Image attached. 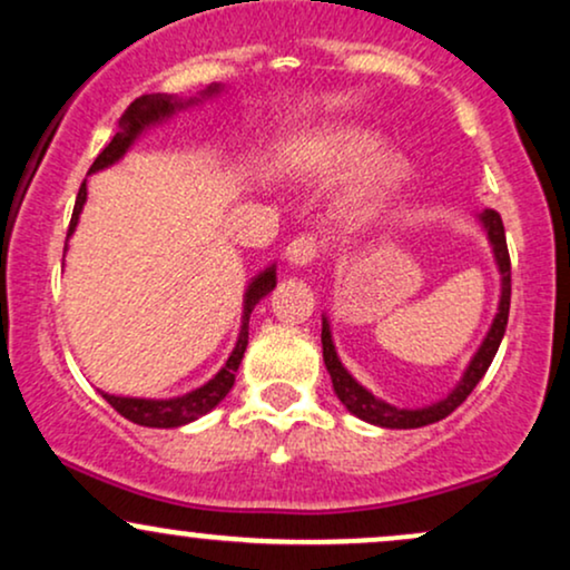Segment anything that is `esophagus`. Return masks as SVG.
Instances as JSON below:
<instances>
[{
  "label": "esophagus",
  "mask_w": 570,
  "mask_h": 570,
  "mask_svg": "<svg viewBox=\"0 0 570 570\" xmlns=\"http://www.w3.org/2000/svg\"><path fill=\"white\" fill-rule=\"evenodd\" d=\"M286 263L294 265V267H307L316 263L318 257V244L313 235H299V238H294L289 246H286Z\"/></svg>",
  "instance_id": "34e87169"
}]
</instances>
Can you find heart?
Segmentation results:
<instances>
[{"instance_id":"b5f03b06","label":"heart","mask_w":570,"mask_h":570,"mask_svg":"<svg viewBox=\"0 0 570 570\" xmlns=\"http://www.w3.org/2000/svg\"><path fill=\"white\" fill-rule=\"evenodd\" d=\"M381 130L356 122H324L294 141L289 163L313 179H340L362 169L345 195V217L370 219L389 203L410 176V163L396 149H383Z\"/></svg>"}]
</instances>
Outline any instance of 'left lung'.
Masks as SVG:
<instances>
[{"label": "left lung", "mask_w": 570, "mask_h": 570, "mask_svg": "<svg viewBox=\"0 0 570 570\" xmlns=\"http://www.w3.org/2000/svg\"><path fill=\"white\" fill-rule=\"evenodd\" d=\"M480 219L482 230L488 235V244L493 248V259L495 267H499V276H501V297H499V313L493 316V324H490L485 340L480 343V348L472 356V362L466 364L463 370L461 381L455 383V389L450 391L448 396L440 399V402L426 404V407H394V404L383 402L377 399L372 391L364 389L356 377L351 375L348 370L343 367L340 362L335 343H332V330H330V318L322 316V348H324V364L326 372L332 377V389L340 402L345 404V410L351 415L362 417V421L372 423V426H381V429H421L429 426V423L442 421L453 412L458 404L466 402V396L472 394L474 385L482 381L485 375L490 362H493L495 351H499L503 332H507V322H509V299H512V265H509V252H507V235H503V222L499 217V212L493 208H485L482 214H476Z\"/></svg>", "instance_id": "left-lung-1"}]
</instances>
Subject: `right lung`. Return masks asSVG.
I'll return each instance as SVG.
<instances>
[{"instance_id": "1", "label": "right lung", "mask_w": 570, "mask_h": 570, "mask_svg": "<svg viewBox=\"0 0 570 570\" xmlns=\"http://www.w3.org/2000/svg\"><path fill=\"white\" fill-rule=\"evenodd\" d=\"M222 90H225V85L214 82L193 98H179V96H166V94H147L141 98H136V101L126 109V115L120 117V126H117L115 139L104 147V153L94 160V166H90L88 174L104 171V168L115 166L117 160L126 158L128 149L134 147L136 139H139L141 134H147L149 128L163 126V122L171 120V117L176 112H181V109L195 107V104L208 101V98H217ZM85 200H88V185L82 181L80 193H77L75 214H71V222H69L67 248H69L71 233L77 230V222H80ZM273 289H276V263L267 265L265 271H259L257 276L248 281V286L244 292V313H240V330H238V340H235V348L230 356H227L225 367H222L217 375L212 377V381L203 383L200 389L189 391V394L174 396V399L115 396V394H104V391H101V396L107 399V402L112 404V407L120 412L122 417L139 423V426L176 429V426H185V423L198 421L200 415L212 412L222 402V399L230 394V389L235 383V372H238L240 358H244V351L248 345V318H252V311L257 307L259 299L267 297Z\"/></svg>"}]
</instances>
